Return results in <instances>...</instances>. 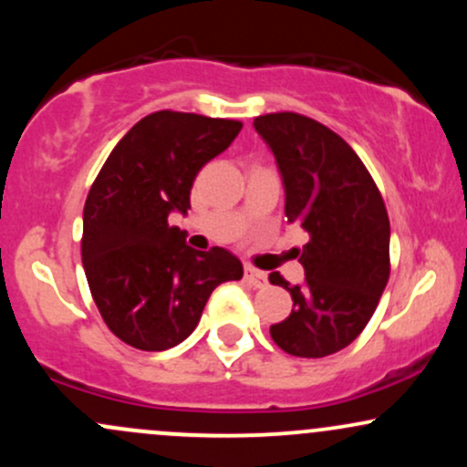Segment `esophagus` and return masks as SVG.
<instances>
[{
  "label": "esophagus",
  "instance_id": "obj_1",
  "mask_svg": "<svg viewBox=\"0 0 467 467\" xmlns=\"http://www.w3.org/2000/svg\"><path fill=\"white\" fill-rule=\"evenodd\" d=\"M245 281H248L250 285H254V288H265V285H268V275L253 268V265H245Z\"/></svg>",
  "mask_w": 467,
  "mask_h": 467
}]
</instances>
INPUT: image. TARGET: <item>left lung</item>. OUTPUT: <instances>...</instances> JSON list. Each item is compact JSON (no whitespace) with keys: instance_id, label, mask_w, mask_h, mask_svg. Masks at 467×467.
Returning a JSON list of instances; mask_svg holds the SVG:
<instances>
[{"instance_id":"left-lung-1","label":"left lung","mask_w":467,"mask_h":467,"mask_svg":"<svg viewBox=\"0 0 467 467\" xmlns=\"http://www.w3.org/2000/svg\"><path fill=\"white\" fill-rule=\"evenodd\" d=\"M254 130L279 166L288 223L308 233V244L296 250L304 284L268 276L292 296L290 315L270 326V337L292 357L335 355L361 335L386 290V203L357 152L327 126L296 112H270L254 119Z\"/></svg>"}]
</instances>
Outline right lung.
<instances>
[{
    "mask_svg": "<svg viewBox=\"0 0 467 467\" xmlns=\"http://www.w3.org/2000/svg\"><path fill=\"white\" fill-rule=\"evenodd\" d=\"M242 130L237 119L159 110L143 117L101 166L84 206L81 261L101 319L137 350L175 348L208 296L244 276L225 248L186 244L168 214H186L197 172Z\"/></svg>",
    "mask_w": 467,
    "mask_h": 467,
    "instance_id": "add662e5",
    "label": "right lung"
}]
</instances>
